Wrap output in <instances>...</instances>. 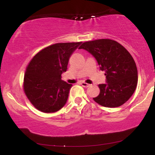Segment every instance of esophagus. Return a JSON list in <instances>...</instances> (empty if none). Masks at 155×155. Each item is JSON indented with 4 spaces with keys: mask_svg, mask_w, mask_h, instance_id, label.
<instances>
[{
    "mask_svg": "<svg viewBox=\"0 0 155 155\" xmlns=\"http://www.w3.org/2000/svg\"><path fill=\"white\" fill-rule=\"evenodd\" d=\"M79 84L81 85V86L84 87H88L90 86V84H89L83 82V81H81V82H79Z\"/></svg>",
    "mask_w": 155,
    "mask_h": 155,
    "instance_id": "obj_1",
    "label": "esophagus"
}]
</instances>
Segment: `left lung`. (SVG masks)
<instances>
[{
  "label": "left lung",
  "mask_w": 155,
  "mask_h": 155,
  "mask_svg": "<svg viewBox=\"0 0 155 155\" xmlns=\"http://www.w3.org/2000/svg\"><path fill=\"white\" fill-rule=\"evenodd\" d=\"M79 49L90 52L105 72L106 83L98 85L100 93L93 100L108 108L119 107L127 102L138 83L136 63L128 51L111 39L84 42Z\"/></svg>",
  "instance_id": "1"
}]
</instances>
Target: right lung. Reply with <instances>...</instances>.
I'll return each instance as SVG.
<instances>
[{"label": "right lung", "instance_id": "obj_1", "mask_svg": "<svg viewBox=\"0 0 155 155\" xmlns=\"http://www.w3.org/2000/svg\"><path fill=\"white\" fill-rule=\"evenodd\" d=\"M81 42L58 43L39 51L28 64L24 76V91L34 107L53 113L66 104L72 84L61 79L69 59Z\"/></svg>", "mask_w": 155, "mask_h": 155}]
</instances>
